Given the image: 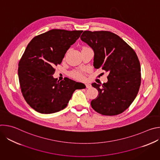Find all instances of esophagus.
Segmentation results:
<instances>
[{
	"instance_id": "esophagus-1",
	"label": "esophagus",
	"mask_w": 160,
	"mask_h": 160,
	"mask_svg": "<svg viewBox=\"0 0 160 160\" xmlns=\"http://www.w3.org/2000/svg\"><path fill=\"white\" fill-rule=\"evenodd\" d=\"M85 87H86V88H90L91 87V85L90 84V83H85Z\"/></svg>"
}]
</instances>
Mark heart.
Returning <instances> with one entry per match:
<instances>
[{"label":"heart","instance_id":"heart-1","mask_svg":"<svg viewBox=\"0 0 160 160\" xmlns=\"http://www.w3.org/2000/svg\"><path fill=\"white\" fill-rule=\"evenodd\" d=\"M71 76L77 79H83L84 77V74L82 70H77L72 71L71 72Z\"/></svg>","mask_w":160,"mask_h":160}]
</instances>
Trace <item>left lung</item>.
Wrapping results in <instances>:
<instances>
[{
    "instance_id": "obj_1",
    "label": "left lung",
    "mask_w": 160,
    "mask_h": 160,
    "mask_svg": "<svg viewBox=\"0 0 160 160\" xmlns=\"http://www.w3.org/2000/svg\"><path fill=\"white\" fill-rule=\"evenodd\" d=\"M81 40L94 52V66L109 72L108 82L93 83L99 95L91 106L102 115L115 116L125 111L141 85L140 62L133 49L117 34L108 31H84Z\"/></svg>"
}]
</instances>
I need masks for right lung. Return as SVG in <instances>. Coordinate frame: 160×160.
Segmentation results:
<instances>
[{
  "instance_id": "add662e5",
  "label": "right lung",
  "mask_w": 160,
  "mask_h": 160,
  "mask_svg": "<svg viewBox=\"0 0 160 160\" xmlns=\"http://www.w3.org/2000/svg\"><path fill=\"white\" fill-rule=\"evenodd\" d=\"M82 30L52 29L35 37L28 44L18 64V77L22 96L31 108L42 114L65 108L82 83L68 78H54L55 66L80 37Z\"/></svg>"
}]
</instances>
